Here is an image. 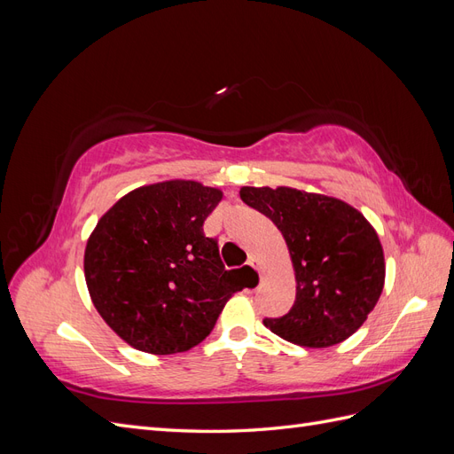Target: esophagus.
Returning <instances> with one entry per match:
<instances>
[{"label":"esophagus","instance_id":"34e87169","mask_svg":"<svg viewBox=\"0 0 454 454\" xmlns=\"http://www.w3.org/2000/svg\"><path fill=\"white\" fill-rule=\"evenodd\" d=\"M248 265H250V267H252L254 270H257V272H259V277H261V278H263V272H261V267H259V261H257V259H255L254 255H250V257H248Z\"/></svg>","mask_w":454,"mask_h":454}]
</instances>
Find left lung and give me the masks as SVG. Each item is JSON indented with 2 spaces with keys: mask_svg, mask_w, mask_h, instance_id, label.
<instances>
[{
  "mask_svg": "<svg viewBox=\"0 0 454 454\" xmlns=\"http://www.w3.org/2000/svg\"><path fill=\"white\" fill-rule=\"evenodd\" d=\"M240 199L278 227L295 270L294 307L265 327L309 348L358 332L384 287L382 246L367 219L339 199L292 187H242Z\"/></svg>",
  "mask_w": 454,
  "mask_h": 454,
  "instance_id": "1",
  "label": "left lung"
}]
</instances>
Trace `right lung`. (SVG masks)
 <instances>
[{
    "label": "right lung",
    "mask_w": 454,
    "mask_h": 454,
    "mask_svg": "<svg viewBox=\"0 0 454 454\" xmlns=\"http://www.w3.org/2000/svg\"><path fill=\"white\" fill-rule=\"evenodd\" d=\"M222 197L193 180L144 185L96 223L85 248L89 294L136 350L167 356L197 347L242 290L202 231Z\"/></svg>",
    "instance_id": "1"
}]
</instances>
